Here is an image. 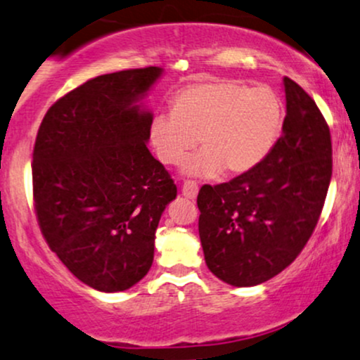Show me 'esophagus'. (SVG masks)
I'll use <instances>...</instances> for the list:
<instances>
[{
	"label": "esophagus",
	"instance_id": "esophagus-1",
	"mask_svg": "<svg viewBox=\"0 0 360 360\" xmlns=\"http://www.w3.org/2000/svg\"><path fill=\"white\" fill-rule=\"evenodd\" d=\"M198 193V185L195 181L187 180L184 185H181V195L187 197V198H195Z\"/></svg>",
	"mask_w": 360,
	"mask_h": 360
}]
</instances>
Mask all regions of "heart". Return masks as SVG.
Segmentation results:
<instances>
[{
    "instance_id": "heart-1",
    "label": "heart",
    "mask_w": 360,
    "mask_h": 360,
    "mask_svg": "<svg viewBox=\"0 0 360 360\" xmlns=\"http://www.w3.org/2000/svg\"><path fill=\"white\" fill-rule=\"evenodd\" d=\"M285 121L280 96L269 86L249 87L227 79H204L181 87L172 112L150 122V141L165 165H180L190 175L212 176L221 168L231 175L257 167L276 145Z\"/></svg>"
}]
</instances>
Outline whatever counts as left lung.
Here are the masks:
<instances>
[{
  "label": "left lung",
  "mask_w": 360,
  "mask_h": 360,
  "mask_svg": "<svg viewBox=\"0 0 360 360\" xmlns=\"http://www.w3.org/2000/svg\"><path fill=\"white\" fill-rule=\"evenodd\" d=\"M283 134L257 167L198 192L205 263L232 286H255L297 259L332 179V138L315 101L285 77Z\"/></svg>",
  "instance_id": "left-lung-1"
}]
</instances>
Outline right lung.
<instances>
[{
  "label": "right lung",
  "instance_id": "right-lung-1",
  "mask_svg": "<svg viewBox=\"0 0 360 360\" xmlns=\"http://www.w3.org/2000/svg\"><path fill=\"white\" fill-rule=\"evenodd\" d=\"M162 69L104 74L55 101L33 146L41 236L77 280L124 291L153 264L155 232L176 185L146 148L150 112L136 101Z\"/></svg>",
  "mask_w": 360,
  "mask_h": 360
}]
</instances>
